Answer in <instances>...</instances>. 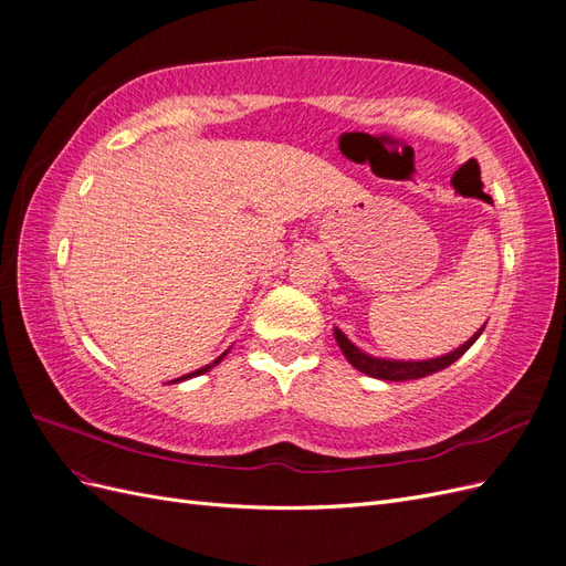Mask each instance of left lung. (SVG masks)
Instances as JSON below:
<instances>
[{
    "mask_svg": "<svg viewBox=\"0 0 566 566\" xmlns=\"http://www.w3.org/2000/svg\"><path fill=\"white\" fill-rule=\"evenodd\" d=\"M482 331L484 328H479V333H474L465 342V345L458 347L455 352H451L447 356H439V358H430V361H387V358L368 356L358 347H354L352 342L345 337V333L337 331V328H335V339H337L342 354L347 356V361L356 370L370 375V378H380V380H389V382H401V380H418V378H424V375H432V373H437L441 368H449L453 361H458V358L474 345L476 337L482 335Z\"/></svg>",
    "mask_w": 566,
    "mask_h": 566,
    "instance_id": "1",
    "label": "left lung"
}]
</instances>
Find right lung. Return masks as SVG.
I'll return each instance as SVG.
<instances>
[{
    "label": "right lung",
    "mask_w": 566,
    "mask_h": 566,
    "mask_svg": "<svg viewBox=\"0 0 566 566\" xmlns=\"http://www.w3.org/2000/svg\"><path fill=\"white\" fill-rule=\"evenodd\" d=\"M227 356V352L224 354H221L219 358H217V361L214 364H210V366H205V368H200V370H196V373H188V375H184V378H177V380H172V382H181V380H186V378H193V375H202V373H208L212 366H217L219 361H221V358H224Z\"/></svg>",
    "instance_id": "obj_1"
}]
</instances>
